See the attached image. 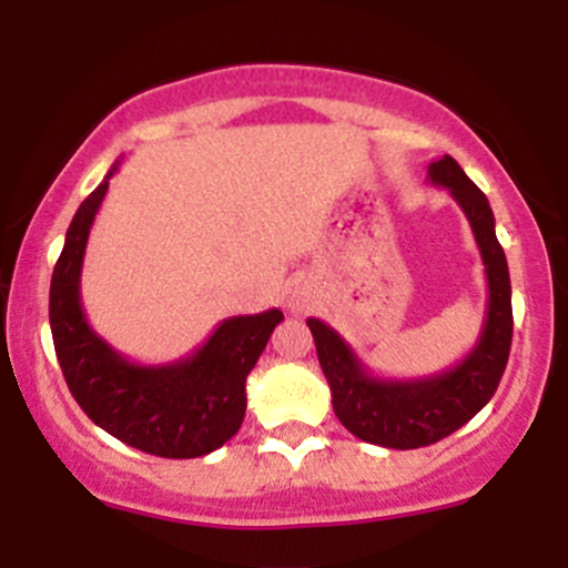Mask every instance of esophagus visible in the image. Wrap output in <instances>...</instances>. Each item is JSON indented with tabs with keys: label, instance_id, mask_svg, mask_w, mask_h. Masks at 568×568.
I'll return each mask as SVG.
<instances>
[{
	"label": "esophagus",
	"instance_id": "obj_1",
	"mask_svg": "<svg viewBox=\"0 0 568 568\" xmlns=\"http://www.w3.org/2000/svg\"><path fill=\"white\" fill-rule=\"evenodd\" d=\"M310 298H312V293L306 285H293V288L288 291V310L293 312V315H302L306 306H310Z\"/></svg>",
	"mask_w": 568,
	"mask_h": 568
}]
</instances>
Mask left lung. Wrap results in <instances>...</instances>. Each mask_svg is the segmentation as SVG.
<instances>
[{
    "instance_id": "obj_1",
    "label": "left lung",
    "mask_w": 568,
    "mask_h": 568,
    "mask_svg": "<svg viewBox=\"0 0 568 568\" xmlns=\"http://www.w3.org/2000/svg\"><path fill=\"white\" fill-rule=\"evenodd\" d=\"M427 179L435 186H446L465 211L486 266V317L475 347L440 374L384 379L371 374L357 352L328 323L317 317L306 321L338 422L361 440L400 452L438 443L467 425L497 393L513 342L510 272L494 232V213L486 194L448 154L429 162Z\"/></svg>"
}]
</instances>
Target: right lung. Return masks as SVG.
<instances>
[{
    "label": "right lung",
    "mask_w": 568,
    "mask_h": 568,
    "mask_svg": "<svg viewBox=\"0 0 568 568\" xmlns=\"http://www.w3.org/2000/svg\"><path fill=\"white\" fill-rule=\"evenodd\" d=\"M116 168L120 160L74 213L53 270L50 331L55 355L71 395L98 427L139 452L194 459L216 452L243 425L245 379L283 312L226 317L192 355L158 366L128 361L98 336L84 317L80 280L90 226Z\"/></svg>",
    "instance_id": "right-lung-1"
}]
</instances>
